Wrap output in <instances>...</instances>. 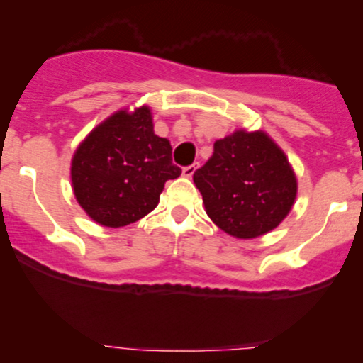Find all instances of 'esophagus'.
I'll return each instance as SVG.
<instances>
[{"instance_id": "obj_1", "label": "esophagus", "mask_w": 363, "mask_h": 363, "mask_svg": "<svg viewBox=\"0 0 363 363\" xmlns=\"http://www.w3.org/2000/svg\"><path fill=\"white\" fill-rule=\"evenodd\" d=\"M196 168H199V167H196L195 163L189 164V167H184V168H182V175H184V177H188V179L193 177V174H195Z\"/></svg>"}]
</instances>
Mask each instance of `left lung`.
Here are the masks:
<instances>
[{"label": "left lung", "instance_id": "left-lung-1", "mask_svg": "<svg viewBox=\"0 0 363 363\" xmlns=\"http://www.w3.org/2000/svg\"><path fill=\"white\" fill-rule=\"evenodd\" d=\"M193 181L208 218L235 239H256L277 228L296 199L290 161L262 130H237L216 140Z\"/></svg>", "mask_w": 363, "mask_h": 363}]
</instances>
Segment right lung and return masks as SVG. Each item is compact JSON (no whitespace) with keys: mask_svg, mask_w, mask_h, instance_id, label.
Returning a JSON list of instances; mask_svg holds the SVG:
<instances>
[{"mask_svg":"<svg viewBox=\"0 0 363 363\" xmlns=\"http://www.w3.org/2000/svg\"><path fill=\"white\" fill-rule=\"evenodd\" d=\"M72 188L93 221L121 228L155 211L164 182L177 179L172 145L155 133L147 105L113 112L77 147Z\"/></svg>","mask_w":363,"mask_h":363,"instance_id":"obj_1","label":"right lung"}]
</instances>
